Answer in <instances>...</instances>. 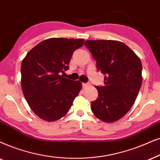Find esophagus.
<instances>
[{
	"mask_svg": "<svg viewBox=\"0 0 160 160\" xmlns=\"http://www.w3.org/2000/svg\"><path fill=\"white\" fill-rule=\"evenodd\" d=\"M82 87H83V88H85V87L89 86V83H82Z\"/></svg>",
	"mask_w": 160,
	"mask_h": 160,
	"instance_id": "esophagus-1",
	"label": "esophagus"
}]
</instances>
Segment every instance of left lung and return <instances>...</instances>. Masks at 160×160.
I'll return each instance as SVG.
<instances>
[{"label":"left lung","mask_w":160,"mask_h":160,"mask_svg":"<svg viewBox=\"0 0 160 160\" xmlns=\"http://www.w3.org/2000/svg\"><path fill=\"white\" fill-rule=\"evenodd\" d=\"M85 46L105 75L104 86H96L98 98L91 103L94 114L112 122L127 114L136 100L142 82V62L125 43L116 40H86Z\"/></svg>","instance_id":"obj_1"}]
</instances>
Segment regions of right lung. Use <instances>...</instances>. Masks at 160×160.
<instances>
[{
    "label": "right lung",
    "mask_w": 160,
    "mask_h": 160,
    "mask_svg": "<svg viewBox=\"0 0 160 160\" xmlns=\"http://www.w3.org/2000/svg\"><path fill=\"white\" fill-rule=\"evenodd\" d=\"M83 39L49 38L28 52L21 63V86L26 100L40 118L51 122L65 116L82 86L60 74L69 68L74 51Z\"/></svg>",
    "instance_id": "1"
}]
</instances>
